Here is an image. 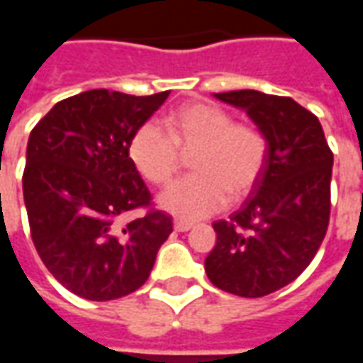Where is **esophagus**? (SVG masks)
<instances>
[{
	"mask_svg": "<svg viewBox=\"0 0 363 363\" xmlns=\"http://www.w3.org/2000/svg\"><path fill=\"white\" fill-rule=\"evenodd\" d=\"M192 228H194V223H190V221L174 220V229H177V231H189V229Z\"/></svg>",
	"mask_w": 363,
	"mask_h": 363,
	"instance_id": "esophagus-1",
	"label": "esophagus"
}]
</instances>
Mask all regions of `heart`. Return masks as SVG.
Here are the masks:
<instances>
[{
  "instance_id": "b5f03b06",
  "label": "heart",
  "mask_w": 363,
  "mask_h": 363,
  "mask_svg": "<svg viewBox=\"0 0 363 363\" xmlns=\"http://www.w3.org/2000/svg\"><path fill=\"white\" fill-rule=\"evenodd\" d=\"M167 136L153 124H142L128 142V157L151 184H165L181 167V154L189 153L194 173L167 186L159 206L186 220L206 218L241 200L262 174L268 142L249 122H233L225 108L208 101L181 104L163 118Z\"/></svg>"
}]
</instances>
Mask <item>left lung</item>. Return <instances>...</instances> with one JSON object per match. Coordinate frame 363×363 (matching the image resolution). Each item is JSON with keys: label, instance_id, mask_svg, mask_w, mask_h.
I'll return each mask as SVG.
<instances>
[{"label": "left lung", "instance_id": "1", "mask_svg": "<svg viewBox=\"0 0 363 363\" xmlns=\"http://www.w3.org/2000/svg\"><path fill=\"white\" fill-rule=\"evenodd\" d=\"M216 96L251 116L268 155L251 196L213 223L218 241L206 274L228 294L262 297L296 280L327 235L333 151L319 118L289 96L252 89Z\"/></svg>", "mask_w": 363, "mask_h": 363}]
</instances>
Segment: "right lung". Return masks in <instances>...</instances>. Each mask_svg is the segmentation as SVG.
<instances>
[{"instance_id": "right-lung-1", "label": "right lung", "mask_w": 363, "mask_h": 363, "mask_svg": "<svg viewBox=\"0 0 363 363\" xmlns=\"http://www.w3.org/2000/svg\"><path fill=\"white\" fill-rule=\"evenodd\" d=\"M167 96L85 91L54 104L30 132L23 173L30 237L44 267L83 299L111 301L142 288L173 231L128 157L135 128ZM140 207L142 218L119 223Z\"/></svg>"}]
</instances>
